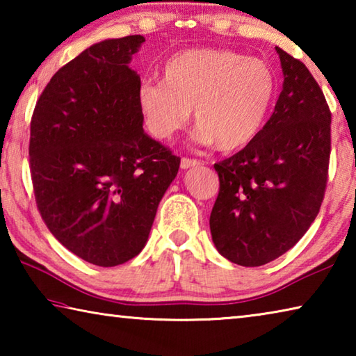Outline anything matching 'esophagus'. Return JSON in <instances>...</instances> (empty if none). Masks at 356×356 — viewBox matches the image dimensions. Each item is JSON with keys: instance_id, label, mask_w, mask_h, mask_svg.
Wrapping results in <instances>:
<instances>
[{"instance_id": "esophagus-1", "label": "esophagus", "mask_w": 356, "mask_h": 356, "mask_svg": "<svg viewBox=\"0 0 356 356\" xmlns=\"http://www.w3.org/2000/svg\"><path fill=\"white\" fill-rule=\"evenodd\" d=\"M201 165V161L200 160H195V159H184L180 160V168H182V170H188V168H193V166H200Z\"/></svg>"}]
</instances>
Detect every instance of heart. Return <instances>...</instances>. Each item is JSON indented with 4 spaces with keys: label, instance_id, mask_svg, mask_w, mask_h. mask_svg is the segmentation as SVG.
I'll return each mask as SVG.
<instances>
[{
    "label": "heart",
    "instance_id": "heart-1",
    "mask_svg": "<svg viewBox=\"0 0 356 356\" xmlns=\"http://www.w3.org/2000/svg\"><path fill=\"white\" fill-rule=\"evenodd\" d=\"M270 65L226 48H190L171 56L161 83L138 89V108L147 131L170 140L188 124L195 108L196 140L236 152L254 140L275 97Z\"/></svg>",
    "mask_w": 356,
    "mask_h": 356
}]
</instances>
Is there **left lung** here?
I'll use <instances>...</instances> for the list:
<instances>
[{
	"label": "left lung",
	"mask_w": 356,
	"mask_h": 356,
	"mask_svg": "<svg viewBox=\"0 0 356 356\" xmlns=\"http://www.w3.org/2000/svg\"><path fill=\"white\" fill-rule=\"evenodd\" d=\"M282 91L254 140L213 168L220 191L210 213L216 250L259 267L284 254L321 210L328 179L331 113L306 65L276 47Z\"/></svg>",
	"instance_id": "obj_1"
}]
</instances>
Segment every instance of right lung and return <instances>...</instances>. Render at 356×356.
I'll list each match as a JSON object with an SVG mask.
<instances>
[{"label": "right lung", "mask_w": 356, "mask_h": 356, "mask_svg": "<svg viewBox=\"0 0 356 356\" xmlns=\"http://www.w3.org/2000/svg\"><path fill=\"white\" fill-rule=\"evenodd\" d=\"M143 35L94 44L51 76L35 104L29 170L42 220L61 245L99 267L141 252L180 159L143 130Z\"/></svg>", "instance_id": "add662e5"}]
</instances>
